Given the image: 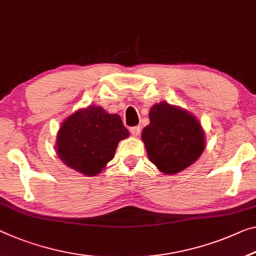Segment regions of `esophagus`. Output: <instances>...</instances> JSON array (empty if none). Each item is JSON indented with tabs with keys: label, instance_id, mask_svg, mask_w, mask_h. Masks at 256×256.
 <instances>
[{
	"label": "esophagus",
	"instance_id": "obj_1",
	"mask_svg": "<svg viewBox=\"0 0 256 256\" xmlns=\"http://www.w3.org/2000/svg\"><path fill=\"white\" fill-rule=\"evenodd\" d=\"M130 132L132 136H138L140 134V127H138V126H136V127H132Z\"/></svg>",
	"mask_w": 256,
	"mask_h": 256
}]
</instances>
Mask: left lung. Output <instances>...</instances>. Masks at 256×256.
Wrapping results in <instances>:
<instances>
[{
    "instance_id": "1",
    "label": "left lung",
    "mask_w": 256,
    "mask_h": 256,
    "mask_svg": "<svg viewBox=\"0 0 256 256\" xmlns=\"http://www.w3.org/2000/svg\"><path fill=\"white\" fill-rule=\"evenodd\" d=\"M150 124L142 132L148 159L166 175H175L194 164L205 150V132L199 120L180 106L154 104Z\"/></svg>"
}]
</instances>
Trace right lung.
Returning <instances> with one entry per match:
<instances>
[{"mask_svg":"<svg viewBox=\"0 0 256 256\" xmlns=\"http://www.w3.org/2000/svg\"><path fill=\"white\" fill-rule=\"evenodd\" d=\"M129 137L120 116L89 105L62 124L56 152L66 166L86 176H96L113 159L120 140Z\"/></svg>","mask_w":256,"mask_h":256,"instance_id":"obj_1","label":"right lung"}]
</instances>
